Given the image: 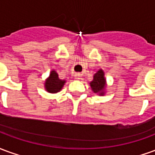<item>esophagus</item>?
I'll list each match as a JSON object with an SVG mask.
<instances>
[{
	"mask_svg": "<svg viewBox=\"0 0 155 155\" xmlns=\"http://www.w3.org/2000/svg\"><path fill=\"white\" fill-rule=\"evenodd\" d=\"M81 78V73H75V74H74V79H75V80H80Z\"/></svg>",
	"mask_w": 155,
	"mask_h": 155,
	"instance_id": "obj_1",
	"label": "esophagus"
}]
</instances>
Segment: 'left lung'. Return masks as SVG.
<instances>
[{"label": "left lung", "mask_w": 155, "mask_h": 155, "mask_svg": "<svg viewBox=\"0 0 155 155\" xmlns=\"http://www.w3.org/2000/svg\"><path fill=\"white\" fill-rule=\"evenodd\" d=\"M90 85L94 94H97L99 95L105 94L107 83H106V79L104 77V72L102 69H100L94 74L93 80L90 82Z\"/></svg>", "instance_id": "1"}]
</instances>
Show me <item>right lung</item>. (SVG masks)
Instances as JSON below:
<instances>
[{
  "mask_svg": "<svg viewBox=\"0 0 155 155\" xmlns=\"http://www.w3.org/2000/svg\"><path fill=\"white\" fill-rule=\"evenodd\" d=\"M65 80H61L56 71L52 70L50 73V75L45 81V89L48 93L56 94L62 90V88L65 84Z\"/></svg>",
  "mask_w": 155,
  "mask_h": 155,
  "instance_id": "right-lung-1",
  "label": "right lung"
}]
</instances>
